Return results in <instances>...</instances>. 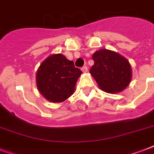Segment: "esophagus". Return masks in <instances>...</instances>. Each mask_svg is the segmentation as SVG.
<instances>
[{"mask_svg":"<svg viewBox=\"0 0 154 154\" xmlns=\"http://www.w3.org/2000/svg\"><path fill=\"white\" fill-rule=\"evenodd\" d=\"M82 70L83 72H86L88 71V68H87V66H83L82 68Z\"/></svg>","mask_w":154,"mask_h":154,"instance_id":"esophagus-1","label":"esophagus"}]
</instances>
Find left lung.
Listing matches in <instances>:
<instances>
[{
  "mask_svg": "<svg viewBox=\"0 0 154 154\" xmlns=\"http://www.w3.org/2000/svg\"><path fill=\"white\" fill-rule=\"evenodd\" d=\"M93 59L94 65L89 72L101 90L114 94L129 85L132 68L126 58L114 51L100 49L93 54Z\"/></svg>",
  "mask_w": 154,
  "mask_h": 154,
  "instance_id": "1",
  "label": "left lung"
}]
</instances>
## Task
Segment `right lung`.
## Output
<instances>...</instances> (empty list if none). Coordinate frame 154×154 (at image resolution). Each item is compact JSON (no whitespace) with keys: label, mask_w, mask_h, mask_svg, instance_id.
Segmentation results:
<instances>
[{"label":"right lung","mask_w":154,"mask_h":154,"mask_svg":"<svg viewBox=\"0 0 154 154\" xmlns=\"http://www.w3.org/2000/svg\"><path fill=\"white\" fill-rule=\"evenodd\" d=\"M82 73L73 61L63 54H52L42 61L37 69V89L47 101L63 102L75 92L76 83Z\"/></svg>","instance_id":"obj_1"}]
</instances>
